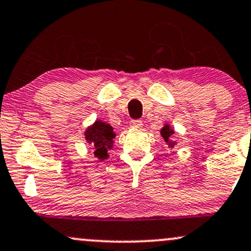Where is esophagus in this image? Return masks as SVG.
Returning a JSON list of instances; mask_svg holds the SVG:
<instances>
[{"mask_svg": "<svg viewBox=\"0 0 251 251\" xmlns=\"http://www.w3.org/2000/svg\"><path fill=\"white\" fill-rule=\"evenodd\" d=\"M130 125H131V127H133V128H140L143 126V123H142V120H132Z\"/></svg>", "mask_w": 251, "mask_h": 251, "instance_id": "34e87169", "label": "esophagus"}]
</instances>
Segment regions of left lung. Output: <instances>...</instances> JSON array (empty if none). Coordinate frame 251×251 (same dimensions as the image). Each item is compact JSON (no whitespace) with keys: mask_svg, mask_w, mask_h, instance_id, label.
<instances>
[{"mask_svg":"<svg viewBox=\"0 0 251 251\" xmlns=\"http://www.w3.org/2000/svg\"><path fill=\"white\" fill-rule=\"evenodd\" d=\"M174 134H175V131L173 130V128L170 127L169 125H168V124H166V125H164L163 127H162L161 136L163 137L164 142L167 143L168 148H170V149H173L176 145L175 140H173V136H174Z\"/></svg>","mask_w":251,"mask_h":251,"instance_id":"obj_1","label":"left lung"}]
</instances>
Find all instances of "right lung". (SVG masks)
I'll return each mask as SVG.
<instances>
[{"label": "right lung", "mask_w": 251, "mask_h": 251, "mask_svg": "<svg viewBox=\"0 0 251 251\" xmlns=\"http://www.w3.org/2000/svg\"><path fill=\"white\" fill-rule=\"evenodd\" d=\"M84 138L88 144L92 145L96 158L100 161L108 158V150L113 148L115 138V133L109 124L102 120H96L84 131Z\"/></svg>", "instance_id": "add662e5"}]
</instances>
